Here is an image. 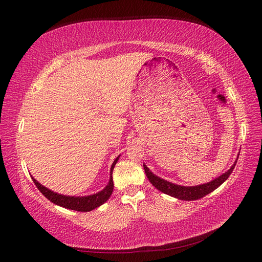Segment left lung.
Here are the masks:
<instances>
[{
	"label": "left lung",
	"instance_id": "8db88e82",
	"mask_svg": "<svg viewBox=\"0 0 262 262\" xmlns=\"http://www.w3.org/2000/svg\"><path fill=\"white\" fill-rule=\"evenodd\" d=\"M237 160H238V157L236 158V161L232 165V167L224 173H222V175L219 176L217 178L213 179L210 182H207V184L198 185V186H180V185L172 184V182H169L167 180L154 175L145 164H143V166H144V170H145L147 179L150 181V184H152L156 189L160 190L161 192L171 195L173 198H177L179 200L193 201V200L201 199V198H203L204 195L211 193L212 191H214V190L217 189L222 184H223V182L232 173L235 165L237 163Z\"/></svg>",
	"mask_w": 262,
	"mask_h": 262
}]
</instances>
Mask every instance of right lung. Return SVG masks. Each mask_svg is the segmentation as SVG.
<instances>
[{"label":"right lung","mask_w":262,"mask_h":262,"mask_svg":"<svg viewBox=\"0 0 262 262\" xmlns=\"http://www.w3.org/2000/svg\"><path fill=\"white\" fill-rule=\"evenodd\" d=\"M118 156L116 160L114 161L112 168H110V177L107 186L101 190L99 192H96L91 195H84V196H75V195H64V194H60L52 191V190L48 189L47 187L42 186L40 182H38L33 176H31V179H33L34 184L38 188L39 191H40L47 199L50 200L52 203L59 205V207L70 209V210H74L78 212H90L93 211L94 209H96L100 207L101 204H104L113 193L114 190V181H113V171L115 168V165L117 164Z\"/></svg>","instance_id":"add662e5"}]
</instances>
